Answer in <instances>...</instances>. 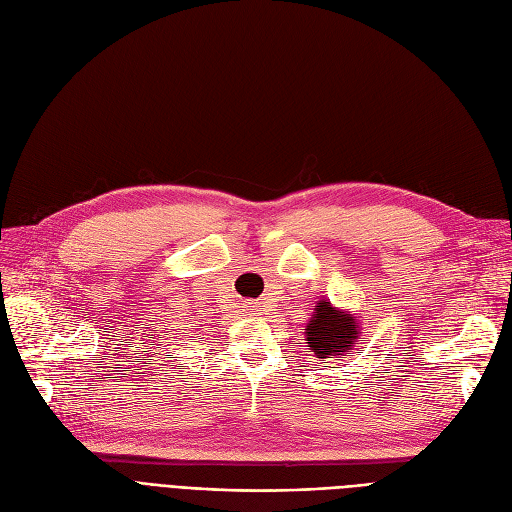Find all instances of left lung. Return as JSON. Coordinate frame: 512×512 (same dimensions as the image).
Segmentation results:
<instances>
[{"label":"left lung","mask_w":512,"mask_h":512,"mask_svg":"<svg viewBox=\"0 0 512 512\" xmlns=\"http://www.w3.org/2000/svg\"><path fill=\"white\" fill-rule=\"evenodd\" d=\"M357 336V319L349 312L336 310L327 300L315 306V315L306 325V344L323 364H327V359L349 353L357 344Z\"/></svg>","instance_id":"left-lung-1"}]
</instances>
